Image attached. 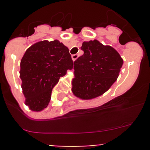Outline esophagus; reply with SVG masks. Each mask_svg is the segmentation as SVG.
Masks as SVG:
<instances>
[{
    "instance_id": "34e87169",
    "label": "esophagus",
    "mask_w": 150,
    "mask_h": 150,
    "mask_svg": "<svg viewBox=\"0 0 150 150\" xmlns=\"http://www.w3.org/2000/svg\"><path fill=\"white\" fill-rule=\"evenodd\" d=\"M78 54H73V55H72V59L73 61H75V60L78 59Z\"/></svg>"
}]
</instances>
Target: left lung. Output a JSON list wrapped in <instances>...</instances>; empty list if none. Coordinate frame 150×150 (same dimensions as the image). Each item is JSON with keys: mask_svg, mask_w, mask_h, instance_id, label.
<instances>
[{"mask_svg": "<svg viewBox=\"0 0 150 150\" xmlns=\"http://www.w3.org/2000/svg\"><path fill=\"white\" fill-rule=\"evenodd\" d=\"M81 49L84 54L74 62L72 91L79 99H94L117 81L123 60L114 48L97 40L83 42Z\"/></svg>", "mask_w": 150, "mask_h": 150, "instance_id": "obj_1", "label": "left lung"}]
</instances>
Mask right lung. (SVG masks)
<instances>
[{"mask_svg":"<svg viewBox=\"0 0 150 150\" xmlns=\"http://www.w3.org/2000/svg\"><path fill=\"white\" fill-rule=\"evenodd\" d=\"M72 67L69 49L58 40H42L28 48L21 59L19 76L29 109L40 112L47 107L54 86Z\"/></svg>","mask_w":150,"mask_h":150,"instance_id":"1","label":"right lung"}]
</instances>
